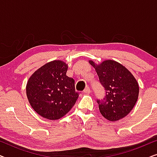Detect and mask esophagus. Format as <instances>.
<instances>
[{"label": "esophagus", "mask_w": 157, "mask_h": 157, "mask_svg": "<svg viewBox=\"0 0 157 157\" xmlns=\"http://www.w3.org/2000/svg\"><path fill=\"white\" fill-rule=\"evenodd\" d=\"M83 92H84V93H86V94H90L91 93V89H90V88L89 87H86L85 88V89L83 90Z\"/></svg>", "instance_id": "esophagus-1"}]
</instances>
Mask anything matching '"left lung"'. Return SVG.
Wrapping results in <instances>:
<instances>
[{
  "label": "left lung",
  "mask_w": 157,
  "mask_h": 157,
  "mask_svg": "<svg viewBox=\"0 0 157 157\" xmlns=\"http://www.w3.org/2000/svg\"><path fill=\"white\" fill-rule=\"evenodd\" d=\"M89 63L95 68L106 96L97 100L100 112L105 119L116 121L130 113L138 99L139 88L129 71L118 62L106 60L100 64Z\"/></svg>",
  "instance_id": "8db88e82"
}]
</instances>
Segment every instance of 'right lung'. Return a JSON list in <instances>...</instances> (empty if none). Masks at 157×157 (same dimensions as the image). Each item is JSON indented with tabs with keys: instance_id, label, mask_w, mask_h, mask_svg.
I'll return each instance as SVG.
<instances>
[{
	"instance_id": "add662e5",
	"label": "right lung",
	"mask_w": 157,
	"mask_h": 157,
	"mask_svg": "<svg viewBox=\"0 0 157 157\" xmlns=\"http://www.w3.org/2000/svg\"><path fill=\"white\" fill-rule=\"evenodd\" d=\"M67 70V64L55 60L38 68L28 81L26 95L30 104L45 119H61L78 97L74 80L66 76Z\"/></svg>"
}]
</instances>
